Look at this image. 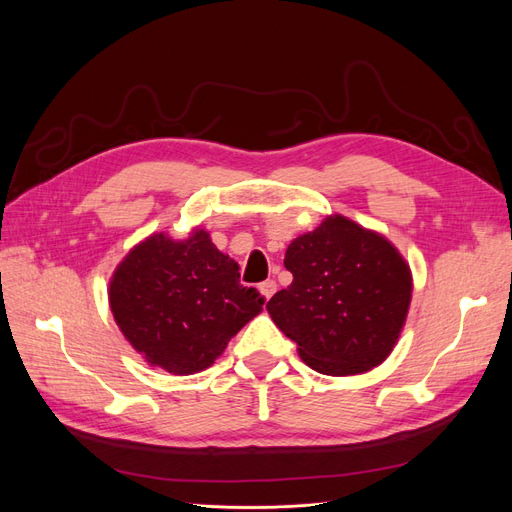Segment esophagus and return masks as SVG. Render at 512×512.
<instances>
[{
    "instance_id": "1",
    "label": "esophagus",
    "mask_w": 512,
    "mask_h": 512,
    "mask_svg": "<svg viewBox=\"0 0 512 512\" xmlns=\"http://www.w3.org/2000/svg\"><path fill=\"white\" fill-rule=\"evenodd\" d=\"M258 290H260V294H262V297H265L267 301L273 297V294H275V290H277V284L273 282V280H267V282H262L260 286H258Z\"/></svg>"
}]
</instances>
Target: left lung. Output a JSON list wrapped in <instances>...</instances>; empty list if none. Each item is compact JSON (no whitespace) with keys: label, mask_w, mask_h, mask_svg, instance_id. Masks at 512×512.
Masks as SVG:
<instances>
[{"label":"left lung","mask_w":512,"mask_h":512,"mask_svg":"<svg viewBox=\"0 0 512 512\" xmlns=\"http://www.w3.org/2000/svg\"><path fill=\"white\" fill-rule=\"evenodd\" d=\"M284 267L292 284L267 309L309 367L352 376L391 354L412 299L410 267L391 241L329 215L288 245Z\"/></svg>","instance_id":"left-lung-1"}]
</instances>
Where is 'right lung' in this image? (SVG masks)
Instances as JSON below:
<instances>
[{
	"label": "right lung",
	"mask_w": 512,
	"mask_h": 512,
	"mask_svg": "<svg viewBox=\"0 0 512 512\" xmlns=\"http://www.w3.org/2000/svg\"><path fill=\"white\" fill-rule=\"evenodd\" d=\"M108 303L149 365L188 376L213 365L265 297L241 286L237 262L196 228L183 241L156 232L138 243L115 269Z\"/></svg>",
	"instance_id": "obj_1"
}]
</instances>
